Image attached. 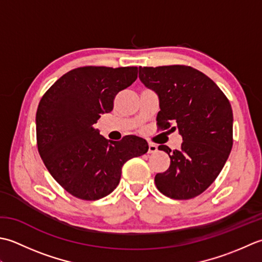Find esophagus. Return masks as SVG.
<instances>
[{
	"mask_svg": "<svg viewBox=\"0 0 262 262\" xmlns=\"http://www.w3.org/2000/svg\"><path fill=\"white\" fill-rule=\"evenodd\" d=\"M157 150H158V148H157L156 145H155V143H152V142L149 143V148H148L149 154H154V152H156Z\"/></svg>",
	"mask_w": 262,
	"mask_h": 262,
	"instance_id": "1",
	"label": "esophagus"
}]
</instances>
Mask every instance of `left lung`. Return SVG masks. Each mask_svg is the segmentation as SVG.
Here are the masks:
<instances>
[{
  "label": "left lung",
  "mask_w": 262,
  "mask_h": 262,
  "mask_svg": "<svg viewBox=\"0 0 262 262\" xmlns=\"http://www.w3.org/2000/svg\"><path fill=\"white\" fill-rule=\"evenodd\" d=\"M139 78L156 92L159 130H179V150L168 154L167 170L155 176L157 189L168 198L188 200L207 190L225 165L233 147V111L220 87L188 66L139 68Z\"/></svg>",
  "instance_id": "obj_1"
}]
</instances>
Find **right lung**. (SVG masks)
I'll list each match as a JSON object with an SVG mask.
<instances>
[{
    "instance_id": "obj_1",
    "label": "right lung",
    "mask_w": 262,
    "mask_h": 262,
    "mask_svg": "<svg viewBox=\"0 0 262 262\" xmlns=\"http://www.w3.org/2000/svg\"><path fill=\"white\" fill-rule=\"evenodd\" d=\"M138 78L137 67H80L42 96L36 113L37 147L46 168L69 193L98 200L120 183L122 167L148 151L145 139L99 136L94 124L113 110L115 96Z\"/></svg>"
}]
</instances>
